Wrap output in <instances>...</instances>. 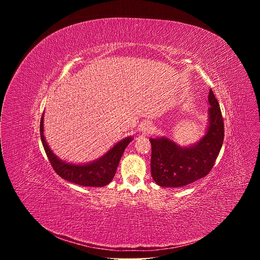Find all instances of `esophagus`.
<instances>
[{"label": "esophagus", "instance_id": "1", "mask_svg": "<svg viewBox=\"0 0 260 260\" xmlns=\"http://www.w3.org/2000/svg\"><path fill=\"white\" fill-rule=\"evenodd\" d=\"M142 132L144 134H149L150 132H152V125L150 123H144V125L142 126Z\"/></svg>", "mask_w": 260, "mask_h": 260}]
</instances>
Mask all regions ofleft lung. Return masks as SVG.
Instances as JSON below:
<instances>
[{
	"mask_svg": "<svg viewBox=\"0 0 260 260\" xmlns=\"http://www.w3.org/2000/svg\"><path fill=\"white\" fill-rule=\"evenodd\" d=\"M208 101L209 124L198 143L181 147L166 137L150 139L151 175L159 186L182 187L204 178L212 170L223 144L224 124L212 89Z\"/></svg>",
	"mask_w": 260,
	"mask_h": 260,
	"instance_id": "left-lung-1",
	"label": "left lung"
}]
</instances>
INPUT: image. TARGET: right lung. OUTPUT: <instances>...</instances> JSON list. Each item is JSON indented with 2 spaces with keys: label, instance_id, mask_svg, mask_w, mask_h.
<instances>
[{
  "label": "right lung",
  "instance_id": "right-lung-1",
  "mask_svg": "<svg viewBox=\"0 0 260 260\" xmlns=\"http://www.w3.org/2000/svg\"><path fill=\"white\" fill-rule=\"evenodd\" d=\"M44 113L40 122L41 141L47 157L55 171L62 179L75 183L81 186L103 187L113 180L120 158L125 150L126 146L133 141V137H127L116 143L111 149L99 159L84 165H74L59 159L49 148L45 137L43 121Z\"/></svg>",
  "mask_w": 260,
  "mask_h": 260
}]
</instances>
